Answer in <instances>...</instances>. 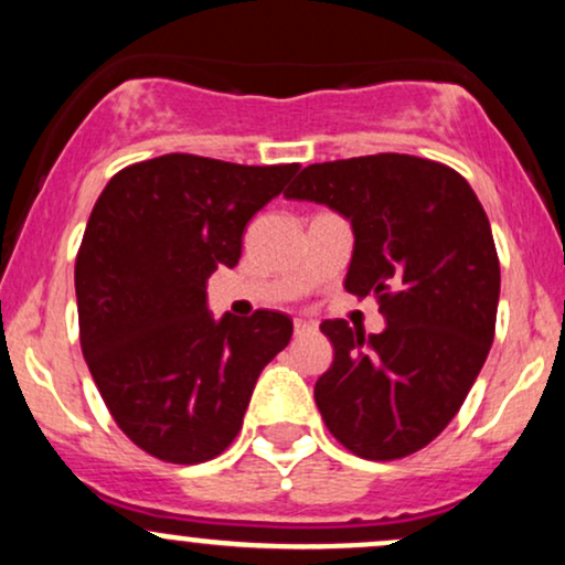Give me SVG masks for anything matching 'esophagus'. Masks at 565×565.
<instances>
[{
    "instance_id": "esophagus-1",
    "label": "esophagus",
    "mask_w": 565,
    "mask_h": 565,
    "mask_svg": "<svg viewBox=\"0 0 565 565\" xmlns=\"http://www.w3.org/2000/svg\"><path fill=\"white\" fill-rule=\"evenodd\" d=\"M316 332V323H310V321H302V319H297L295 321V337H302V334H313Z\"/></svg>"
}]
</instances>
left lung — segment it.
Returning a JSON list of instances; mask_svg holds the SVG:
<instances>
[{
    "instance_id": "8db88e82",
    "label": "left lung",
    "mask_w": 565,
    "mask_h": 565,
    "mask_svg": "<svg viewBox=\"0 0 565 565\" xmlns=\"http://www.w3.org/2000/svg\"><path fill=\"white\" fill-rule=\"evenodd\" d=\"M353 225L345 289L377 297L380 334L329 319L334 361L316 382L329 433L387 462L444 433L481 372L497 327L499 257L468 180L408 153L310 164L284 191Z\"/></svg>"
}]
</instances>
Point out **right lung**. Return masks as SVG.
I'll use <instances>...</instances> for the list:
<instances>
[{"mask_svg":"<svg viewBox=\"0 0 565 565\" xmlns=\"http://www.w3.org/2000/svg\"><path fill=\"white\" fill-rule=\"evenodd\" d=\"M300 164L167 153L116 172L87 220L74 284L79 342L121 433L151 457L199 465L238 436L255 382L291 319L206 310V278L242 257L246 223Z\"/></svg>","mask_w":565,"mask_h":565,"instance_id":"right-lung-1","label":"right lung"}]
</instances>
